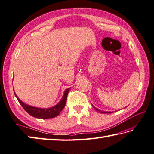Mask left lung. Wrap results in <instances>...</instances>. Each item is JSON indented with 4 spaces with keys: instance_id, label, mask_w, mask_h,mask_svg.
Listing matches in <instances>:
<instances>
[{
    "instance_id": "1",
    "label": "left lung",
    "mask_w": 154,
    "mask_h": 154,
    "mask_svg": "<svg viewBox=\"0 0 154 154\" xmlns=\"http://www.w3.org/2000/svg\"><path fill=\"white\" fill-rule=\"evenodd\" d=\"M92 107H93V108H94L96 111H98V112L101 113H112V112H103V111H102V110H100V109H98V108H95V107H94L93 105H92Z\"/></svg>"
}]
</instances>
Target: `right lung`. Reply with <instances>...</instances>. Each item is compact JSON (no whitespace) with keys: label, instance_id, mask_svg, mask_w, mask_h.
Returning a JSON list of instances; mask_svg holds the SVG:
<instances>
[{"label":"right lung","instance_id":"right-lung-1","mask_svg":"<svg viewBox=\"0 0 154 154\" xmlns=\"http://www.w3.org/2000/svg\"><path fill=\"white\" fill-rule=\"evenodd\" d=\"M69 89L70 88H67L66 90L64 91L62 99H61V100L57 103L56 105L49 108H41L27 105L26 103H23L18 97H17L15 93V92H14V94H15L16 97L17 98V100L20 102L21 106L23 107V108L25 109V111L29 114V115L34 117L38 118V119H50V118H53L58 116L60 113L62 112V109L64 108L66 103L67 94H68Z\"/></svg>","mask_w":154,"mask_h":154}]
</instances>
